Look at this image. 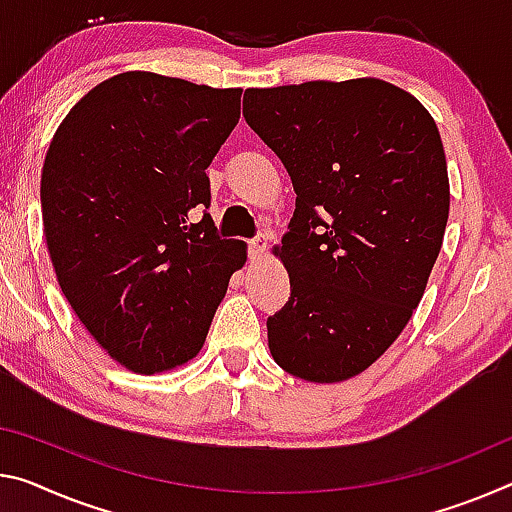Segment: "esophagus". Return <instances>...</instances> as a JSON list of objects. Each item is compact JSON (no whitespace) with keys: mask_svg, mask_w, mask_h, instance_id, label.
Here are the masks:
<instances>
[{"mask_svg":"<svg viewBox=\"0 0 512 512\" xmlns=\"http://www.w3.org/2000/svg\"><path fill=\"white\" fill-rule=\"evenodd\" d=\"M264 253H266V239L257 237V239L248 243V255H250V259H253V262H255V259H262Z\"/></svg>","mask_w":512,"mask_h":512,"instance_id":"34e87169","label":"esophagus"}]
</instances>
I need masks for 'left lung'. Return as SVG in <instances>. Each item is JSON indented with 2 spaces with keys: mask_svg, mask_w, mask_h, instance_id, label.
Segmentation results:
<instances>
[{
  "mask_svg": "<svg viewBox=\"0 0 512 512\" xmlns=\"http://www.w3.org/2000/svg\"><path fill=\"white\" fill-rule=\"evenodd\" d=\"M243 118L296 191L273 248L291 294L266 321L271 355L307 383H342L424 296L451 198L440 132L415 95L373 77L248 88Z\"/></svg>",
  "mask_w": 512,
  "mask_h": 512,
  "instance_id": "obj_1",
  "label": "left lung"
}]
</instances>
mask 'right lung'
<instances>
[{
  "label": "right lung",
  "mask_w": 512,
  "mask_h": 512,
  "mask_svg": "<svg viewBox=\"0 0 512 512\" xmlns=\"http://www.w3.org/2000/svg\"><path fill=\"white\" fill-rule=\"evenodd\" d=\"M241 88L120 72L70 109L40 175L47 250L84 328L125 369L182 367L205 344L246 243L221 239L207 166Z\"/></svg>",
  "instance_id": "1"
}]
</instances>
